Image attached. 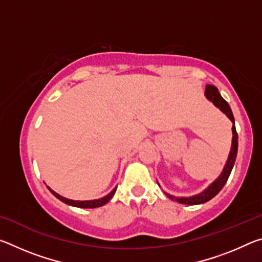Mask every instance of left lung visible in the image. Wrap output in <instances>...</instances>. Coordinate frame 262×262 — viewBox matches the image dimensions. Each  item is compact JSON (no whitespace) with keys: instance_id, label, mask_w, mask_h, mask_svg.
Segmentation results:
<instances>
[{"instance_id":"obj_1","label":"left lung","mask_w":262,"mask_h":262,"mask_svg":"<svg viewBox=\"0 0 262 262\" xmlns=\"http://www.w3.org/2000/svg\"><path fill=\"white\" fill-rule=\"evenodd\" d=\"M206 97L210 101L214 103L215 106H217L222 112L227 114V117L232 121L233 126H232V145H231V151H230L228 162L225 164V166L223 168V172L222 174L217 178L214 183H212L209 187H208L206 190H203L202 193L194 195V196H189V198H177V196H172L170 194H166L167 198H170L172 201H177L179 203H183V205H200V203H205L207 201L211 200L215 195L220 192V190L223 188V186L227 183L229 179V176L231 173L232 167L234 165V161H236L237 157V150H238V134L236 130V126H234V118L232 114V111L230 108L229 104L227 103V100L223 99V97L221 96L219 89L216 86L211 85V84H207L206 86Z\"/></svg>"}]
</instances>
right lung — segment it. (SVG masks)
Wrapping results in <instances>:
<instances>
[{"label":"right lung","mask_w":262,"mask_h":262,"mask_svg":"<svg viewBox=\"0 0 262 262\" xmlns=\"http://www.w3.org/2000/svg\"><path fill=\"white\" fill-rule=\"evenodd\" d=\"M48 189L51 190V193L54 195L55 198L59 199V200H61L62 202L67 203V205H70V206H74V207H78V208H97V207H101L104 206L105 203H107L111 199L113 198V195L115 193V190H117V188H114L112 192H111L108 195H106L105 198H101V199H98V200H91V201H74V200H69V199H66L63 196H61V195H59L57 193H55L54 190L51 189L50 187H48Z\"/></svg>","instance_id":"add662e5"}]
</instances>
